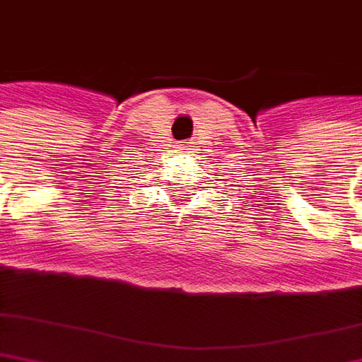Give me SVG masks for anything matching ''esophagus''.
<instances>
[{"instance_id": "34e87169", "label": "esophagus", "mask_w": 362, "mask_h": 362, "mask_svg": "<svg viewBox=\"0 0 362 362\" xmlns=\"http://www.w3.org/2000/svg\"><path fill=\"white\" fill-rule=\"evenodd\" d=\"M179 147H181V151H183V153H191V151H193V149H195V141L181 143Z\"/></svg>"}]
</instances>
